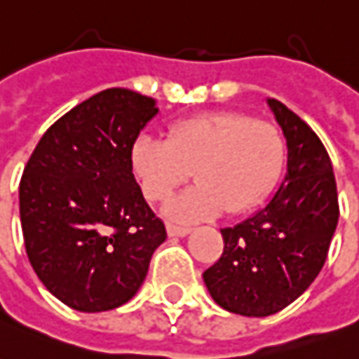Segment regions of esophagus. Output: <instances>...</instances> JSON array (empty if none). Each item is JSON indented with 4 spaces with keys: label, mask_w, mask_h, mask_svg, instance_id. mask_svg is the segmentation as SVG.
<instances>
[{
    "label": "esophagus",
    "mask_w": 359,
    "mask_h": 359,
    "mask_svg": "<svg viewBox=\"0 0 359 359\" xmlns=\"http://www.w3.org/2000/svg\"><path fill=\"white\" fill-rule=\"evenodd\" d=\"M168 234L170 236H187L189 232H191V229L189 226H180V224H174V222H168Z\"/></svg>",
    "instance_id": "esophagus-1"
}]
</instances>
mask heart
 I'll return each mask as SVG.
<instances>
[{"label": "heart", "mask_w": 359, "mask_h": 359, "mask_svg": "<svg viewBox=\"0 0 359 359\" xmlns=\"http://www.w3.org/2000/svg\"><path fill=\"white\" fill-rule=\"evenodd\" d=\"M285 158L283 135L273 123L221 111L180 118L165 140L140 137L130 168L150 203H164L191 177L199 184L170 205V217L201 221L250 211L278 182Z\"/></svg>", "instance_id": "1"}]
</instances>
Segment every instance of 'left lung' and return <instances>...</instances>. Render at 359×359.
<instances>
[{
    "mask_svg": "<svg viewBox=\"0 0 359 359\" xmlns=\"http://www.w3.org/2000/svg\"><path fill=\"white\" fill-rule=\"evenodd\" d=\"M287 140V172L262 211L222 229L224 250L203 281L222 309L269 316L315 281L338 224V194L325 144L281 101L268 100Z\"/></svg>",
    "mask_w": 359,
    "mask_h": 359,
    "instance_id": "left-lung-1",
    "label": "left lung"
}]
</instances>
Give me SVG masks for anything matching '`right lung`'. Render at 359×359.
<instances>
[{
	"label": "right lung",
	"instance_id": "obj_1",
	"mask_svg": "<svg viewBox=\"0 0 359 359\" xmlns=\"http://www.w3.org/2000/svg\"><path fill=\"white\" fill-rule=\"evenodd\" d=\"M156 113V101L137 91H100L62 115L25 165L19 212L27 256L70 309L125 305L165 241L130 168V148Z\"/></svg>",
	"mask_w": 359,
	"mask_h": 359
}]
</instances>
